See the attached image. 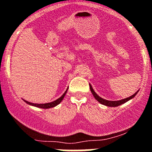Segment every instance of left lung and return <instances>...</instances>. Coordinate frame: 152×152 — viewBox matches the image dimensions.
I'll list each match as a JSON object with an SVG mask.
<instances>
[{
	"instance_id": "obj_1",
	"label": "left lung",
	"mask_w": 152,
	"mask_h": 152,
	"mask_svg": "<svg viewBox=\"0 0 152 152\" xmlns=\"http://www.w3.org/2000/svg\"><path fill=\"white\" fill-rule=\"evenodd\" d=\"M89 87H90L91 92L92 93V95H93V96L95 97V99H96L99 102H100L101 104H102V105H106V106H109V107H116V106H118V105H122V104L125 103V102L129 101V100H130V99H132V98H134V96H136V94L138 93V91H137V92H135L134 95H132V96H130V97H128V98H126V99H124L118 100V101H109V100L104 99L101 98L100 96H99L98 95L96 94V92H95V91L93 90V89H92V86H91L90 84H89Z\"/></svg>"
}]
</instances>
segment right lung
I'll return each instance as SVG.
<instances>
[{"label":"right lung","instance_id":"right-lung-1","mask_svg":"<svg viewBox=\"0 0 152 152\" xmlns=\"http://www.w3.org/2000/svg\"><path fill=\"white\" fill-rule=\"evenodd\" d=\"M67 90H68V88H67V89L65 91V92L63 93V96H62L61 97H60V98L57 99L55 100V101L51 102H49V103H44V104L32 103V102H27V101H26V100H24V102H26V103L29 104V105H33V106H36V107H38V108H41V109H50V108L55 107L56 105H59V104H60V102H61L62 100H63V98H64V96H65V95L66 94Z\"/></svg>","mask_w":152,"mask_h":152}]
</instances>
